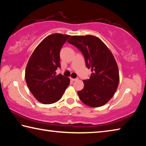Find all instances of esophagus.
I'll return each instance as SVG.
<instances>
[{"label":"esophagus","mask_w":146,"mask_h":146,"mask_svg":"<svg viewBox=\"0 0 146 146\" xmlns=\"http://www.w3.org/2000/svg\"><path fill=\"white\" fill-rule=\"evenodd\" d=\"M70 80H71V81H76V80H78V78H70Z\"/></svg>","instance_id":"34e87169"}]
</instances>
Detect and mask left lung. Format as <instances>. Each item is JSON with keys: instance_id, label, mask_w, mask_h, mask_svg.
I'll use <instances>...</instances> for the list:
<instances>
[{"instance_id": "obj_1", "label": "left lung", "mask_w": 146, "mask_h": 146, "mask_svg": "<svg viewBox=\"0 0 146 146\" xmlns=\"http://www.w3.org/2000/svg\"><path fill=\"white\" fill-rule=\"evenodd\" d=\"M68 42L82 53L86 66L91 69L84 87L78 91L80 100L93 108L106 104L114 95L119 84V71L112 53L97 36H71Z\"/></svg>"}]
</instances>
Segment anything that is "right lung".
<instances>
[{"label": "right lung", "mask_w": 146, "mask_h": 146, "mask_svg": "<svg viewBox=\"0 0 146 146\" xmlns=\"http://www.w3.org/2000/svg\"><path fill=\"white\" fill-rule=\"evenodd\" d=\"M70 37L68 35H49L36 46L29 58L25 71L26 84L39 102L50 104L62 97L70 85V78L61 74L56 75L60 68V51Z\"/></svg>", "instance_id": "1"}]
</instances>
